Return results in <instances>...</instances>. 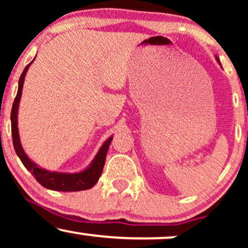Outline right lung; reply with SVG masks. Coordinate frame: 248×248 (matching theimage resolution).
<instances>
[{"instance_id": "obj_1", "label": "right lung", "mask_w": 248, "mask_h": 248, "mask_svg": "<svg viewBox=\"0 0 248 248\" xmlns=\"http://www.w3.org/2000/svg\"><path fill=\"white\" fill-rule=\"evenodd\" d=\"M30 64H28L27 66H25L23 73L21 75V78H19L18 81V91H17V95L15 100H14L13 108H11V134H13V143L17 156H18L19 160L22 161V163L24 164V167L27 168L29 171H31L33 177L36 178V181L38 182L39 184H42L44 187H46V189L55 190V191H80V190L91 189V187L98 182L99 177L101 176L108 148H109V144L110 142H112L113 138H109L106 142H105L104 146L100 148V150H99L98 155L95 156L94 161L92 162V164H91L86 170L78 173L51 172L46 171V170L44 169H41V168L37 167L36 164L28 157L27 154L24 153L23 148L21 146L18 136V128H17V109H18V104L19 100H21L25 73H27L28 69H29Z\"/></svg>"}]
</instances>
